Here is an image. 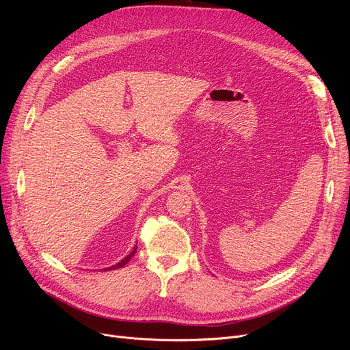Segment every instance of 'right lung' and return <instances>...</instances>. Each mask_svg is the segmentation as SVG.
<instances>
[{"label":"right lung","mask_w":350,"mask_h":350,"mask_svg":"<svg viewBox=\"0 0 350 350\" xmlns=\"http://www.w3.org/2000/svg\"><path fill=\"white\" fill-rule=\"evenodd\" d=\"M136 251H137V245H135L133 247V250H132V252L129 254V255H126L124 258L120 261V262H118V264H115V265H112V267H109V268H103V269H118V268H122V267H124L129 261L132 260V256L136 254Z\"/></svg>","instance_id":"right-lung-1"}]
</instances>
